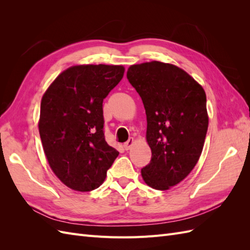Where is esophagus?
<instances>
[{
	"mask_svg": "<svg viewBox=\"0 0 250 250\" xmlns=\"http://www.w3.org/2000/svg\"><path fill=\"white\" fill-rule=\"evenodd\" d=\"M132 145H133V139L130 138L126 143H124V148H125V150H129Z\"/></svg>",
	"mask_w": 250,
	"mask_h": 250,
	"instance_id": "esophagus-1",
	"label": "esophagus"
}]
</instances>
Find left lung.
<instances>
[{"label": "left lung", "mask_w": 250, "mask_h": 250, "mask_svg": "<svg viewBox=\"0 0 250 250\" xmlns=\"http://www.w3.org/2000/svg\"><path fill=\"white\" fill-rule=\"evenodd\" d=\"M127 79L142 98L147 117L150 163L142 169L145 183L168 190L197 164L208 131L207 96L179 67L160 62L133 64Z\"/></svg>", "instance_id": "obj_1"}]
</instances>
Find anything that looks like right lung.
Wrapping results in <instances>:
<instances>
[{"mask_svg": "<svg viewBox=\"0 0 250 250\" xmlns=\"http://www.w3.org/2000/svg\"><path fill=\"white\" fill-rule=\"evenodd\" d=\"M122 65H75L49 86L40 134L53 172L75 191L99 188L119 152L104 137L103 100L123 78Z\"/></svg>", "mask_w": 250, "mask_h": 250, "instance_id": "right-lung-1", "label": "right lung"}]
</instances>
